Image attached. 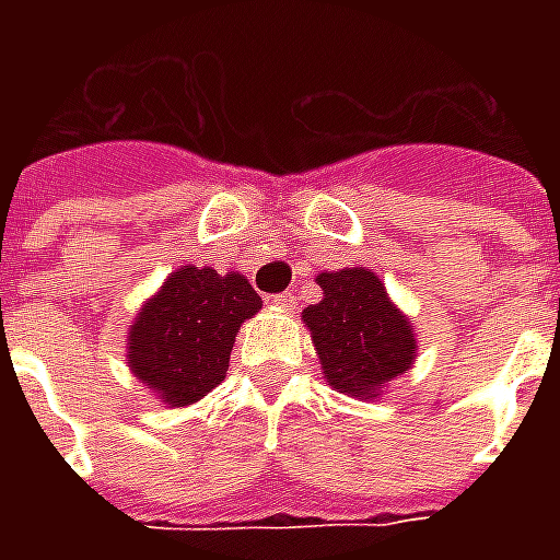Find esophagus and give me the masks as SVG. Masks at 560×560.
<instances>
[{
	"label": "esophagus",
	"mask_w": 560,
	"mask_h": 560,
	"mask_svg": "<svg viewBox=\"0 0 560 560\" xmlns=\"http://www.w3.org/2000/svg\"><path fill=\"white\" fill-rule=\"evenodd\" d=\"M269 303L279 305V308H284V312H291V308H296V296H293L291 291H284V293H276V296H269Z\"/></svg>",
	"instance_id": "34e87169"
}]
</instances>
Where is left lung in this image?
<instances>
[{
  "instance_id": "obj_1",
  "label": "left lung",
  "mask_w": 560,
  "mask_h": 560,
  "mask_svg": "<svg viewBox=\"0 0 560 560\" xmlns=\"http://www.w3.org/2000/svg\"><path fill=\"white\" fill-rule=\"evenodd\" d=\"M324 300L308 305L317 360L329 387L360 399H375L387 381L408 372L417 357L411 320L389 303L387 288L363 267L320 272Z\"/></svg>"
}]
</instances>
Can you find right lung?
Instances as JSON below:
<instances>
[{"mask_svg":"<svg viewBox=\"0 0 560 560\" xmlns=\"http://www.w3.org/2000/svg\"><path fill=\"white\" fill-rule=\"evenodd\" d=\"M257 308L260 296L240 272H173L131 327V372L173 408L191 405L224 381L240 324Z\"/></svg>","mask_w":560,"mask_h":560,"instance_id":"right-lung-1","label":"right lung"}]
</instances>
